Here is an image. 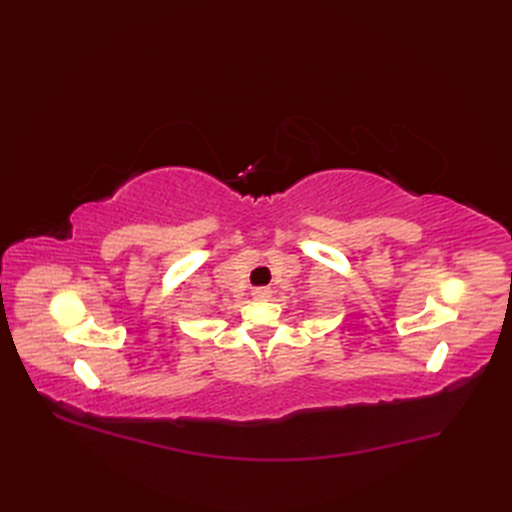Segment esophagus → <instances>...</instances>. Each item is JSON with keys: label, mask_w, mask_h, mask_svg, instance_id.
Returning a JSON list of instances; mask_svg holds the SVG:
<instances>
[{"label": "esophagus", "mask_w": 512, "mask_h": 512, "mask_svg": "<svg viewBox=\"0 0 512 512\" xmlns=\"http://www.w3.org/2000/svg\"><path fill=\"white\" fill-rule=\"evenodd\" d=\"M252 297L256 301H267L271 297V288H254L252 290Z\"/></svg>", "instance_id": "1"}]
</instances>
